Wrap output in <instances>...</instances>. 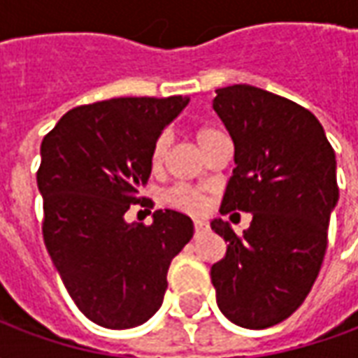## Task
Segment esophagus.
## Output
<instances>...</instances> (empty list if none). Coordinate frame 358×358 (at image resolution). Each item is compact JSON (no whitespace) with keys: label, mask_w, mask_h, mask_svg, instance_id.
<instances>
[{"label":"esophagus","mask_w":358,"mask_h":358,"mask_svg":"<svg viewBox=\"0 0 358 358\" xmlns=\"http://www.w3.org/2000/svg\"><path fill=\"white\" fill-rule=\"evenodd\" d=\"M207 228H209V226H207V222H203V220H194V230L197 236L203 232H207Z\"/></svg>","instance_id":"esophagus-1"}]
</instances>
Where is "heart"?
<instances>
[{"instance_id": "heart-1", "label": "heart", "mask_w": 358, "mask_h": 358, "mask_svg": "<svg viewBox=\"0 0 358 358\" xmlns=\"http://www.w3.org/2000/svg\"><path fill=\"white\" fill-rule=\"evenodd\" d=\"M224 136V134L213 128V126H197L194 130V138L197 141V145L205 151L209 148L213 141ZM169 145H171V138L169 134H159L153 141V148H151V153H149V166L151 171L159 172L163 169L164 157L169 153ZM163 201L172 207V209L182 210V213H187V215H199L207 207V199L205 195L195 189L192 186H174L171 187L166 194L163 195Z\"/></svg>"}]
</instances>
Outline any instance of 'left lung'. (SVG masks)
I'll return each mask as SVG.
<instances>
[{
    "mask_svg": "<svg viewBox=\"0 0 358 358\" xmlns=\"http://www.w3.org/2000/svg\"><path fill=\"white\" fill-rule=\"evenodd\" d=\"M213 109L236 161L220 213L253 220L241 236L222 218L210 222L228 243L210 280L234 324L263 330L292 316L318 276L339 197L336 153L310 110L266 90L220 88Z\"/></svg>",
    "mask_w": 358,
    "mask_h": 358,
    "instance_id": "1",
    "label": "left lung"
}]
</instances>
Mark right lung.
<instances>
[{"label":"right lung","instance_id":"add662e5","mask_svg":"<svg viewBox=\"0 0 358 358\" xmlns=\"http://www.w3.org/2000/svg\"><path fill=\"white\" fill-rule=\"evenodd\" d=\"M187 97H115L65 113L42 141L38 189L51 261L80 313L110 330L155 315L172 259L194 236L186 215L164 209L153 224L124 220L132 205L153 209L149 153Z\"/></svg>","mask_w":358,"mask_h":358}]
</instances>
